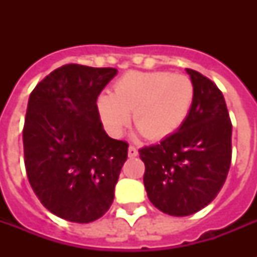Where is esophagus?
I'll use <instances>...</instances> for the list:
<instances>
[{
    "label": "esophagus",
    "mask_w": 257,
    "mask_h": 257,
    "mask_svg": "<svg viewBox=\"0 0 257 257\" xmlns=\"http://www.w3.org/2000/svg\"><path fill=\"white\" fill-rule=\"evenodd\" d=\"M128 155H129V157H136L137 155H139V151L136 149V147L131 145V147L128 148Z\"/></svg>",
    "instance_id": "34e87169"
}]
</instances>
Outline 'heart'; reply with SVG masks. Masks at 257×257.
<instances>
[{
	"label": "heart",
	"mask_w": 257,
	"mask_h": 257,
	"mask_svg": "<svg viewBox=\"0 0 257 257\" xmlns=\"http://www.w3.org/2000/svg\"><path fill=\"white\" fill-rule=\"evenodd\" d=\"M195 100L191 78L169 72H129L114 84L113 93L98 97L106 129L120 136L131 120L149 140H163L180 129Z\"/></svg>",
	"instance_id": "heart-1"
}]
</instances>
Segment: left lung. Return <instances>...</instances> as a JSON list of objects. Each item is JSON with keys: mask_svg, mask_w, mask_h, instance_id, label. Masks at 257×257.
<instances>
[{"mask_svg": "<svg viewBox=\"0 0 257 257\" xmlns=\"http://www.w3.org/2000/svg\"><path fill=\"white\" fill-rule=\"evenodd\" d=\"M187 72L195 86L188 118L160 144L139 151L148 199L171 216L207 207L223 188L232 159V122L223 93L199 72Z\"/></svg>", "mask_w": 257, "mask_h": 257, "instance_id": "8db88e82", "label": "left lung"}]
</instances>
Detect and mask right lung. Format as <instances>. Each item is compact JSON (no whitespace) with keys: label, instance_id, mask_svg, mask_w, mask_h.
I'll use <instances>...</instances> for the list:
<instances>
[{"label":"right lung","instance_id":"obj_1","mask_svg":"<svg viewBox=\"0 0 257 257\" xmlns=\"http://www.w3.org/2000/svg\"><path fill=\"white\" fill-rule=\"evenodd\" d=\"M114 68L68 64L30 93L22 132L26 175L44 207L72 223L108 211L128 143L105 133L97 97Z\"/></svg>","mask_w":257,"mask_h":257}]
</instances>
